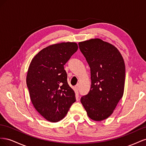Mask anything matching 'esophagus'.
<instances>
[{"label":"esophagus","mask_w":146,"mask_h":146,"mask_svg":"<svg viewBox=\"0 0 146 146\" xmlns=\"http://www.w3.org/2000/svg\"><path fill=\"white\" fill-rule=\"evenodd\" d=\"M76 89H77V90H78V89H79V83H77V84L76 86Z\"/></svg>","instance_id":"esophagus-1"}]
</instances>
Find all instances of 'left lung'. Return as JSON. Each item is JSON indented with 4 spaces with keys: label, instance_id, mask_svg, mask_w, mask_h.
I'll return each instance as SVG.
<instances>
[{
    "label": "left lung",
    "instance_id": "1",
    "mask_svg": "<svg viewBox=\"0 0 146 146\" xmlns=\"http://www.w3.org/2000/svg\"><path fill=\"white\" fill-rule=\"evenodd\" d=\"M91 70V90L82 97L88 116L96 121L113 113L124 90L125 66L117 48L100 39L78 43Z\"/></svg>",
    "mask_w": 146,
    "mask_h": 146
}]
</instances>
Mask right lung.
Wrapping results in <instances>:
<instances>
[{"label":"right lung","mask_w":146,"mask_h":146,"mask_svg":"<svg viewBox=\"0 0 146 146\" xmlns=\"http://www.w3.org/2000/svg\"><path fill=\"white\" fill-rule=\"evenodd\" d=\"M77 49L76 42L50 45L38 53L30 64L26 82L31 101L36 111L51 122L63 119L76 101L64 65Z\"/></svg>","instance_id":"right-lung-1"}]
</instances>
